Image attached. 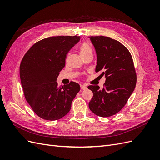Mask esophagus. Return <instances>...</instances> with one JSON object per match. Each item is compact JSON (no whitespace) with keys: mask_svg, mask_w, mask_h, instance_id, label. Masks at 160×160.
Here are the masks:
<instances>
[{"mask_svg":"<svg viewBox=\"0 0 160 160\" xmlns=\"http://www.w3.org/2000/svg\"><path fill=\"white\" fill-rule=\"evenodd\" d=\"M80 87H81V89H82V90L87 89V87L85 85H81Z\"/></svg>","mask_w":160,"mask_h":160,"instance_id":"obj_1","label":"esophagus"}]
</instances>
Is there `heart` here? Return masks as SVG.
Masks as SVG:
<instances>
[{
  "instance_id": "1",
  "label": "heart",
  "mask_w": 160,
  "mask_h": 160,
  "mask_svg": "<svg viewBox=\"0 0 160 160\" xmlns=\"http://www.w3.org/2000/svg\"><path fill=\"white\" fill-rule=\"evenodd\" d=\"M80 54L81 57L85 56L89 54H92V49L90 45L87 42L83 43V45L81 46L80 48Z\"/></svg>"
}]
</instances>
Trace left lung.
<instances>
[{
    "instance_id": "left-lung-1",
    "label": "left lung",
    "mask_w": 160,
    "mask_h": 160,
    "mask_svg": "<svg viewBox=\"0 0 160 160\" xmlns=\"http://www.w3.org/2000/svg\"><path fill=\"white\" fill-rule=\"evenodd\" d=\"M89 38L97 54L95 71L106 79L102 89L98 85L88 86L93 93L89 108L100 117H110L124 107L135 89L137 76L133 59L118 41L104 36Z\"/></svg>"
}]
</instances>
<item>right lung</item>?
Returning <instances> with one entry per match:
<instances>
[{
    "mask_svg": "<svg viewBox=\"0 0 160 160\" xmlns=\"http://www.w3.org/2000/svg\"><path fill=\"white\" fill-rule=\"evenodd\" d=\"M79 40L78 36L43 38L22 58L20 77L24 95L34 112L42 119L55 121L64 117L80 91L75 82L59 87L56 81L65 65L67 54Z\"/></svg>",
    "mask_w": 160,
    "mask_h": 160,
    "instance_id": "add662e5",
    "label": "right lung"
}]
</instances>
